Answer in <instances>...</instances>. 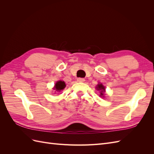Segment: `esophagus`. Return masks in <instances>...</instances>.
I'll use <instances>...</instances> for the list:
<instances>
[{"instance_id":"1","label":"esophagus","mask_w":154,"mask_h":154,"mask_svg":"<svg viewBox=\"0 0 154 154\" xmlns=\"http://www.w3.org/2000/svg\"><path fill=\"white\" fill-rule=\"evenodd\" d=\"M77 81L78 82H85V79L82 78H77Z\"/></svg>"}]
</instances>
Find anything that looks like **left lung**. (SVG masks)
Listing matches in <instances>:
<instances>
[{"label":"left lung","mask_w":154,"mask_h":154,"mask_svg":"<svg viewBox=\"0 0 154 154\" xmlns=\"http://www.w3.org/2000/svg\"><path fill=\"white\" fill-rule=\"evenodd\" d=\"M96 88H97V90L100 91V94H101L100 96H103V95H104V92H105V87H103V85H102V84H98V85H97Z\"/></svg>","instance_id":"obj_1"}]
</instances>
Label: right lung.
Instances as JSON below:
<instances>
[{"mask_svg":"<svg viewBox=\"0 0 154 154\" xmlns=\"http://www.w3.org/2000/svg\"><path fill=\"white\" fill-rule=\"evenodd\" d=\"M65 87H66V83H65V82L62 81H58L56 83L54 89H56L57 91L60 92V91L63 90Z\"/></svg>","mask_w":154,"mask_h":154,"instance_id":"add662e5","label":"right lung"}]
</instances>
